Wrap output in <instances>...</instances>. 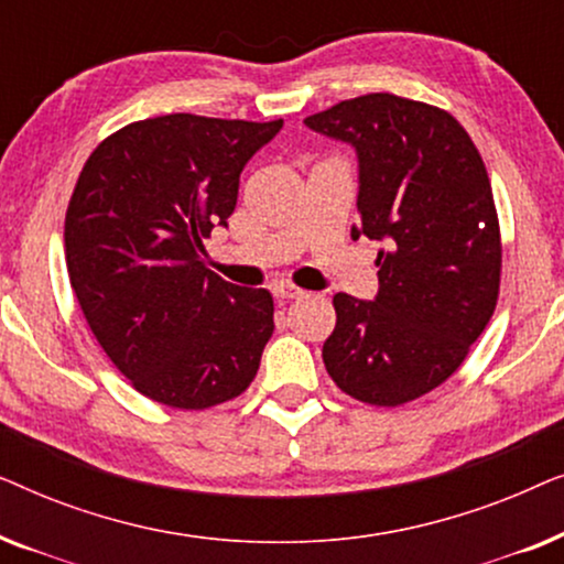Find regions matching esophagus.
<instances>
[{"mask_svg": "<svg viewBox=\"0 0 564 564\" xmlns=\"http://www.w3.org/2000/svg\"><path fill=\"white\" fill-rule=\"evenodd\" d=\"M305 295H307V292L295 288V284H276V288H274V297L280 300V303H290V300H303Z\"/></svg>", "mask_w": 564, "mask_h": 564, "instance_id": "1", "label": "esophagus"}]
</instances>
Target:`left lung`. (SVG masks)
<instances>
[{"label": "left lung", "mask_w": 564, "mask_h": 564, "mask_svg": "<svg viewBox=\"0 0 564 564\" xmlns=\"http://www.w3.org/2000/svg\"><path fill=\"white\" fill-rule=\"evenodd\" d=\"M359 159V226L384 241L375 300L334 297L323 361L346 395L403 405L449 380L488 326L500 290V228L473 138L446 110L365 95L305 118Z\"/></svg>", "instance_id": "obj_1"}]
</instances>
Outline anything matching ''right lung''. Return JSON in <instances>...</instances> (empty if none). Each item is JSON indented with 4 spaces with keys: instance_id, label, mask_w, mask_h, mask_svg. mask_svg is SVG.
I'll list each match as a JSON object with an SVG mask.
<instances>
[{
    "instance_id": "right-lung-1",
    "label": "right lung",
    "mask_w": 564,
    "mask_h": 564,
    "mask_svg": "<svg viewBox=\"0 0 564 564\" xmlns=\"http://www.w3.org/2000/svg\"><path fill=\"white\" fill-rule=\"evenodd\" d=\"M282 120L176 112L130 122L91 151L68 199L72 290L91 334L141 395L203 411L241 395L274 330L267 290L205 267L238 180Z\"/></svg>"
}]
</instances>
